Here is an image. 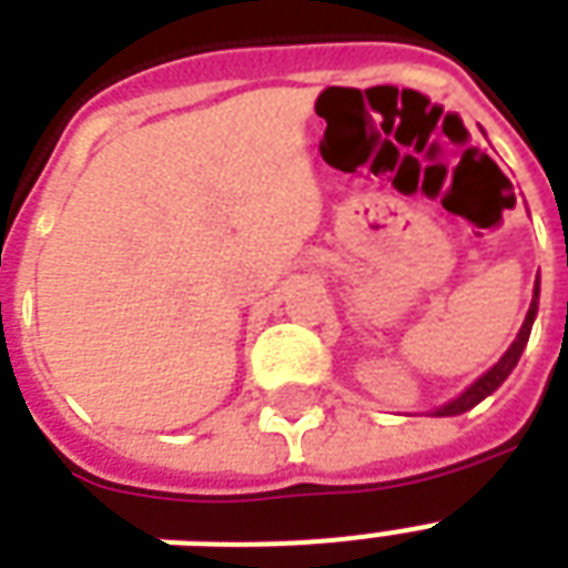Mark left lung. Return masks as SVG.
Here are the masks:
<instances>
[{
  "instance_id": "obj_1",
  "label": "left lung",
  "mask_w": 568,
  "mask_h": 568,
  "mask_svg": "<svg viewBox=\"0 0 568 568\" xmlns=\"http://www.w3.org/2000/svg\"><path fill=\"white\" fill-rule=\"evenodd\" d=\"M537 310H539V280L537 285H534V301H530V310L528 315H525V324H521L519 329V336H516V342H513L510 347H507V354L498 359V363L489 368V372L484 374V377H477L471 386L463 392L459 397H454L450 404L439 406L436 413L433 415H459V413H468L471 406H477L484 397H489L495 392V388L501 386L504 379L510 377V372L519 365V356L521 351H525V345H528V338H530V327H534V318H537Z\"/></svg>"
}]
</instances>
